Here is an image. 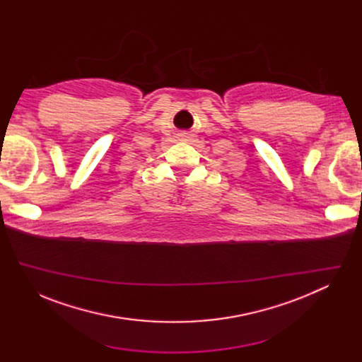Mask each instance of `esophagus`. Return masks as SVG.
<instances>
[{
    "label": "esophagus",
    "instance_id": "esophagus-1",
    "mask_svg": "<svg viewBox=\"0 0 362 362\" xmlns=\"http://www.w3.org/2000/svg\"><path fill=\"white\" fill-rule=\"evenodd\" d=\"M189 136H190V134H189V132H182V133L179 134V137H180L182 140H187V139H189Z\"/></svg>",
    "mask_w": 362,
    "mask_h": 362
}]
</instances>
